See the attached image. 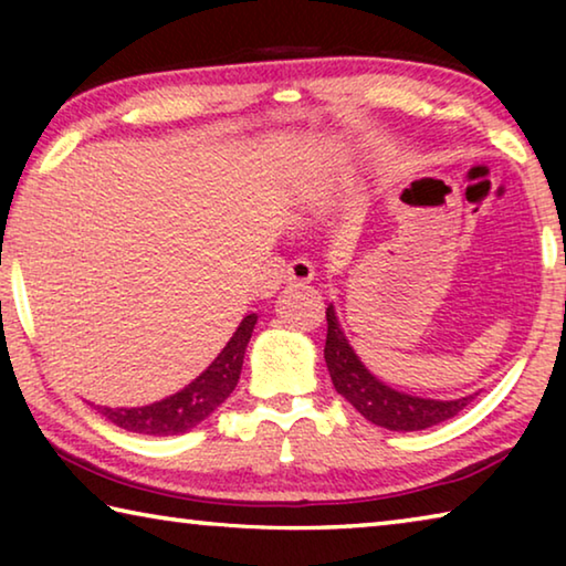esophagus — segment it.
Here are the masks:
<instances>
[{"label": "esophagus", "instance_id": "34e87169", "mask_svg": "<svg viewBox=\"0 0 566 566\" xmlns=\"http://www.w3.org/2000/svg\"><path fill=\"white\" fill-rule=\"evenodd\" d=\"M314 280V266L306 260H292L284 270V282L292 286H304Z\"/></svg>", "mask_w": 566, "mask_h": 566}]
</instances>
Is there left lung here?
Instances as JSON below:
<instances>
[{
  "label": "left lung",
  "instance_id": "1",
  "mask_svg": "<svg viewBox=\"0 0 566 566\" xmlns=\"http://www.w3.org/2000/svg\"><path fill=\"white\" fill-rule=\"evenodd\" d=\"M324 361H327L334 389L359 411L371 424L391 429V432H419L434 427L439 421L459 415L474 395L462 399H424L411 397L407 391L391 389L364 367L357 352L352 349L342 332L334 306H327V344H324Z\"/></svg>",
  "mask_w": 566,
  "mask_h": 566
}]
</instances>
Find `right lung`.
I'll use <instances>...</instances> for the list:
<instances>
[{
    "mask_svg": "<svg viewBox=\"0 0 566 566\" xmlns=\"http://www.w3.org/2000/svg\"><path fill=\"white\" fill-rule=\"evenodd\" d=\"M254 324L256 314H247L239 322L232 339L227 342V347L217 354V359L195 381L179 389L177 395L147 407H97L102 417H107L112 424L127 429V432L149 437L185 434L189 429H195L234 391L239 375H242L244 352L249 339H252Z\"/></svg>",
    "mask_w": 566,
    "mask_h": 566,
    "instance_id": "1",
    "label": "right lung"
}]
</instances>
